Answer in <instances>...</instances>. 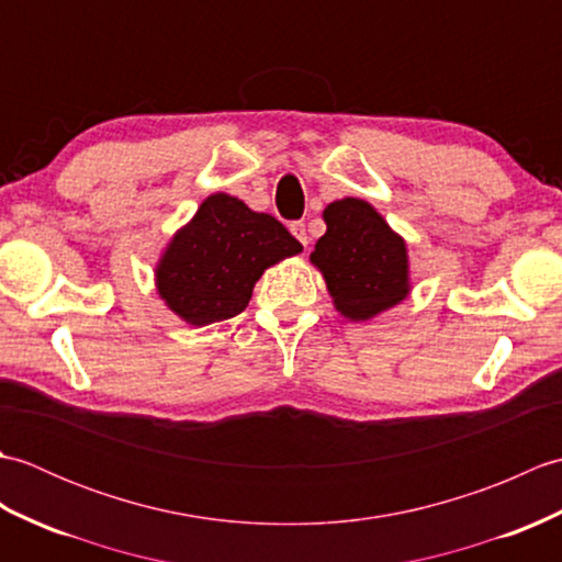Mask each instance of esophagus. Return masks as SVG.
Returning <instances> with one entry per match:
<instances>
[{"label":"esophagus","instance_id":"obj_1","mask_svg":"<svg viewBox=\"0 0 562 562\" xmlns=\"http://www.w3.org/2000/svg\"><path fill=\"white\" fill-rule=\"evenodd\" d=\"M290 232L296 236V241L300 244H308V234H306V224L304 222H292L290 224Z\"/></svg>","mask_w":562,"mask_h":562}]
</instances>
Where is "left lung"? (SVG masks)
Returning <instances> with one entry per match:
<instances>
[{"mask_svg": "<svg viewBox=\"0 0 562 562\" xmlns=\"http://www.w3.org/2000/svg\"><path fill=\"white\" fill-rule=\"evenodd\" d=\"M326 234L312 262L326 280L338 312L369 321L401 304L411 292L408 250L403 238L364 200L342 198L324 210Z\"/></svg>", "mask_w": 562, "mask_h": 562, "instance_id": "left-lung-1", "label": "left lung"}]
</instances>
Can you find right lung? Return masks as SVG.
Returning <instances> with one entry per match:
<instances>
[{
	"label": "right lung",
	"instance_id": "right-lung-1",
	"mask_svg": "<svg viewBox=\"0 0 562 562\" xmlns=\"http://www.w3.org/2000/svg\"><path fill=\"white\" fill-rule=\"evenodd\" d=\"M302 244L266 212L226 193L210 195L157 262V292L190 326L241 314L256 282Z\"/></svg>",
	"mask_w": 562,
	"mask_h": 562
}]
</instances>
